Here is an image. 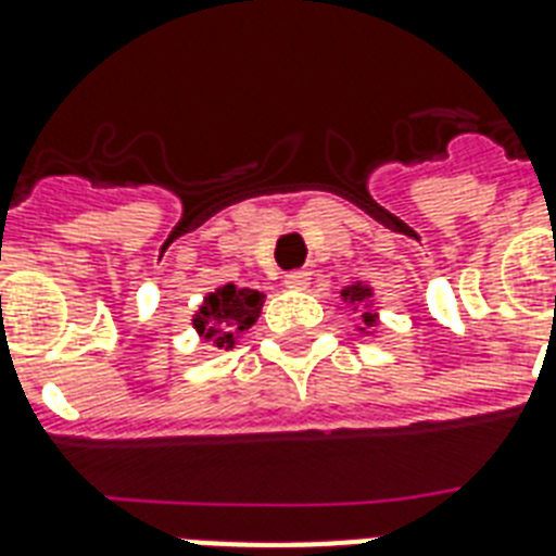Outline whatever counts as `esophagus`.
Segmentation results:
<instances>
[{"instance_id":"esophagus-1","label":"esophagus","mask_w":556,"mask_h":556,"mask_svg":"<svg viewBox=\"0 0 556 556\" xmlns=\"http://www.w3.org/2000/svg\"><path fill=\"white\" fill-rule=\"evenodd\" d=\"M308 279H312L308 270H291V274H286V288H291V291H306Z\"/></svg>"}]
</instances>
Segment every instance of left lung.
Masks as SVG:
<instances>
[{
    "label": "left lung",
    "instance_id": "1",
    "mask_svg": "<svg viewBox=\"0 0 556 556\" xmlns=\"http://www.w3.org/2000/svg\"><path fill=\"white\" fill-rule=\"evenodd\" d=\"M341 300L346 306H353L358 312V332H370L379 326V315L372 312V288L364 282H353V286L341 288Z\"/></svg>",
    "mask_w": 556,
    "mask_h": 556
}]
</instances>
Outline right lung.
Returning <instances> with one entry per match:
<instances>
[{"mask_svg": "<svg viewBox=\"0 0 556 556\" xmlns=\"http://www.w3.org/2000/svg\"><path fill=\"white\" fill-rule=\"evenodd\" d=\"M262 303L265 294L256 288H239L232 282L218 286L203 296L201 308L194 312V332L215 350H232L241 334L260 320Z\"/></svg>", "mask_w": 556, "mask_h": 556, "instance_id": "obj_1", "label": "right lung"}]
</instances>
